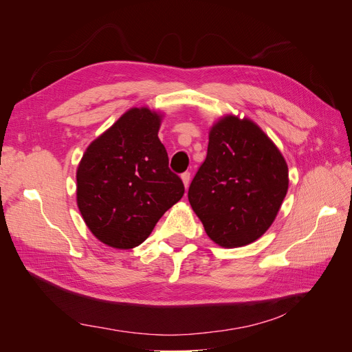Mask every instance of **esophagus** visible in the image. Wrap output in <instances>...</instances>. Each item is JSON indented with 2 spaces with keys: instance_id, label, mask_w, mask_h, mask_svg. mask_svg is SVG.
I'll use <instances>...</instances> for the list:
<instances>
[{
  "instance_id": "obj_1",
  "label": "esophagus",
  "mask_w": 352,
  "mask_h": 352,
  "mask_svg": "<svg viewBox=\"0 0 352 352\" xmlns=\"http://www.w3.org/2000/svg\"><path fill=\"white\" fill-rule=\"evenodd\" d=\"M182 180H184V185H185V188H188L189 186V180H190V173L189 172H185V173H182Z\"/></svg>"
}]
</instances>
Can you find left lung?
Segmentation results:
<instances>
[{"label":"left lung","instance_id":"obj_1","mask_svg":"<svg viewBox=\"0 0 352 352\" xmlns=\"http://www.w3.org/2000/svg\"><path fill=\"white\" fill-rule=\"evenodd\" d=\"M280 151L248 119L228 116L210 131L206 162L188 199L207 235L225 248L258 239L278 214L287 190Z\"/></svg>","mask_w":352,"mask_h":352}]
</instances>
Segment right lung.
Returning a JSON list of instances; mask_svg holds the SVG:
<instances>
[{
  "mask_svg": "<svg viewBox=\"0 0 352 352\" xmlns=\"http://www.w3.org/2000/svg\"><path fill=\"white\" fill-rule=\"evenodd\" d=\"M160 116L131 109L97 138L78 167V207L89 230L113 248L142 243L184 197L158 140Z\"/></svg>",
  "mask_w": 352,
  "mask_h": 352,
  "instance_id": "add662e5",
  "label": "right lung"
}]
</instances>
